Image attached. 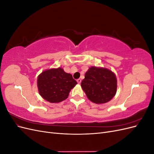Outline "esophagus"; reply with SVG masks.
Segmentation results:
<instances>
[{
  "instance_id": "34e87169",
  "label": "esophagus",
  "mask_w": 154,
  "mask_h": 154,
  "mask_svg": "<svg viewBox=\"0 0 154 154\" xmlns=\"http://www.w3.org/2000/svg\"><path fill=\"white\" fill-rule=\"evenodd\" d=\"M81 82H82V80L80 78L78 79V80H77V82H78V83H79V84H80V83H81Z\"/></svg>"
}]
</instances>
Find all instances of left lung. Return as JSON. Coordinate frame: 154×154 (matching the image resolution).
I'll return each instance as SVG.
<instances>
[{"instance_id":"1","label":"left lung","mask_w":154,"mask_h":154,"mask_svg":"<svg viewBox=\"0 0 154 154\" xmlns=\"http://www.w3.org/2000/svg\"><path fill=\"white\" fill-rule=\"evenodd\" d=\"M81 86L88 99L97 104L105 103L117 91V79L109 69L91 67L85 74Z\"/></svg>"}]
</instances>
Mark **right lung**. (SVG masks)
Returning a JSON list of instances; mask_svg holds the SVG:
<instances>
[{
    "label": "right lung",
    "instance_id": "1",
    "mask_svg": "<svg viewBox=\"0 0 154 154\" xmlns=\"http://www.w3.org/2000/svg\"><path fill=\"white\" fill-rule=\"evenodd\" d=\"M77 84L71 74L62 68L45 70L38 76L40 95L50 103H59L67 98L70 91Z\"/></svg>",
    "mask_w": 154,
    "mask_h": 154
}]
</instances>
